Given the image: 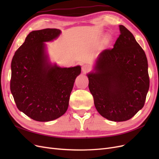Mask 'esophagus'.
Listing matches in <instances>:
<instances>
[{
    "instance_id": "34e87169",
    "label": "esophagus",
    "mask_w": 159,
    "mask_h": 159,
    "mask_svg": "<svg viewBox=\"0 0 159 159\" xmlns=\"http://www.w3.org/2000/svg\"><path fill=\"white\" fill-rule=\"evenodd\" d=\"M90 68H91L89 65H84L82 67H81V70H82V71L84 74H85L90 70Z\"/></svg>"
}]
</instances>
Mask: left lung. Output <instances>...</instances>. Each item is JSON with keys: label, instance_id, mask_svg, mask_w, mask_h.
<instances>
[{"label": "left lung", "instance_id": "obj_1", "mask_svg": "<svg viewBox=\"0 0 159 159\" xmlns=\"http://www.w3.org/2000/svg\"><path fill=\"white\" fill-rule=\"evenodd\" d=\"M113 48L99 54L95 72L88 75L89 89L99 113L125 121L141 109L149 88L148 61L133 34L123 25Z\"/></svg>", "mask_w": 159, "mask_h": 159}]
</instances>
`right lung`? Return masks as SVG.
Listing matches in <instances>:
<instances>
[{
	"instance_id": "right-lung-1",
	"label": "right lung",
	"mask_w": 159,
	"mask_h": 159,
	"mask_svg": "<svg viewBox=\"0 0 159 159\" xmlns=\"http://www.w3.org/2000/svg\"><path fill=\"white\" fill-rule=\"evenodd\" d=\"M60 30L46 28L31 32L15 52L11 62V91L17 108L37 121H50L63 115L80 66L61 68L47 61L44 42Z\"/></svg>"
}]
</instances>
